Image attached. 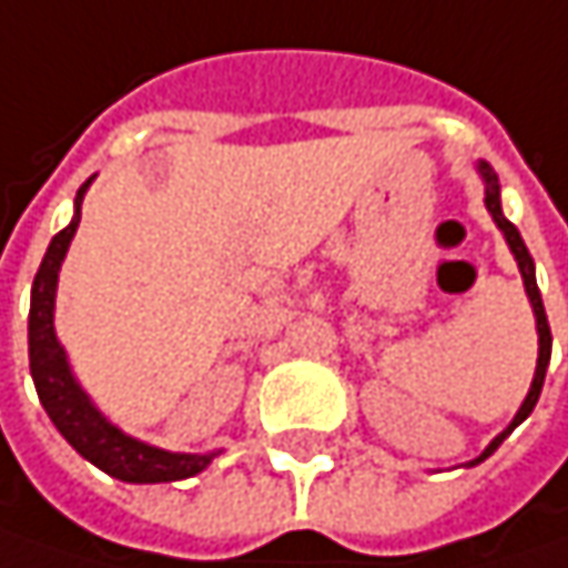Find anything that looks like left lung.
Wrapping results in <instances>:
<instances>
[{
    "instance_id": "left-lung-1",
    "label": "left lung",
    "mask_w": 568,
    "mask_h": 568,
    "mask_svg": "<svg viewBox=\"0 0 568 568\" xmlns=\"http://www.w3.org/2000/svg\"><path fill=\"white\" fill-rule=\"evenodd\" d=\"M479 173H483L485 180V205H488V212L495 217V224L505 231V241H508V247L515 253L517 266H520V276H524V288H527V295H530V305H534V315H537V334H540V356H537V373H534V383H530V392H527V398H524V405H520V412L511 420V427L508 430H501L485 453L476 459V463H483L485 456H491V453L501 447V440L515 430L517 424L524 420V417L534 412V405H537V398H540V388H544V376H547V366H550V351H552V334H550V321H547V312H544V298H540V288H537V276H534V260H530V253L524 247V241H520V231H517L515 224L505 217L501 212V195H498V176H495V170L488 166V163H479Z\"/></svg>"
}]
</instances>
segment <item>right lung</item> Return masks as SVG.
<instances>
[{"instance_id": "1", "label": "right lung", "mask_w": 568, "mask_h": 568, "mask_svg": "<svg viewBox=\"0 0 568 568\" xmlns=\"http://www.w3.org/2000/svg\"><path fill=\"white\" fill-rule=\"evenodd\" d=\"M89 180L77 192V215L51 241V247L41 260V270L31 285V315H28V359H31V379L38 388V398L44 412L51 415L53 427L67 437L73 450L95 463L102 473L115 476L121 483H176L202 473L215 453L195 456V453H166L148 447L128 434L112 427L99 415L83 388L70 376L67 356L53 334V295H57V273L67 256V247L80 224V205Z\"/></svg>"}]
</instances>
